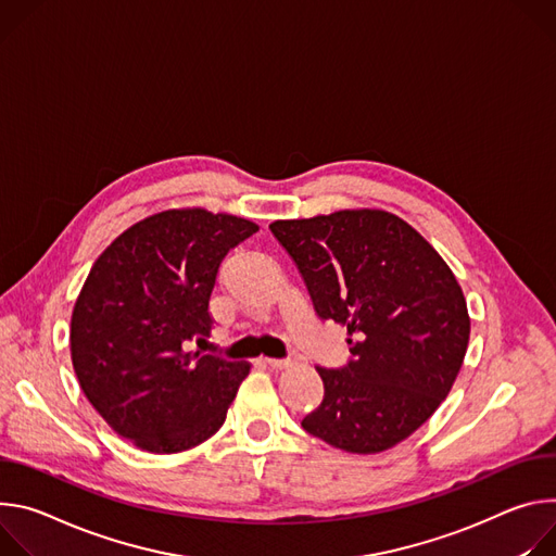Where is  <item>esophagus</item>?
Here are the masks:
<instances>
[{
  "label": "esophagus",
  "mask_w": 556,
  "mask_h": 556,
  "mask_svg": "<svg viewBox=\"0 0 556 556\" xmlns=\"http://www.w3.org/2000/svg\"><path fill=\"white\" fill-rule=\"evenodd\" d=\"M265 364L271 368H287L291 362L289 359H276V357H265Z\"/></svg>",
  "instance_id": "esophagus-1"
}]
</instances>
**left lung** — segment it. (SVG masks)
<instances>
[{
	"label": "left lung",
	"mask_w": 556,
	"mask_h": 556,
	"mask_svg": "<svg viewBox=\"0 0 556 556\" xmlns=\"http://www.w3.org/2000/svg\"><path fill=\"white\" fill-rule=\"evenodd\" d=\"M323 320L346 327L353 359L325 382L302 428L333 448L376 455L404 442L451 393L470 338L464 291L417 229L384 210L274 220Z\"/></svg>",
	"instance_id": "8db88e82"
}]
</instances>
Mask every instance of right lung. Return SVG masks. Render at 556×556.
Returning <instances> with one entry per match:
<instances>
[{"mask_svg":"<svg viewBox=\"0 0 556 556\" xmlns=\"http://www.w3.org/2000/svg\"><path fill=\"white\" fill-rule=\"evenodd\" d=\"M256 231L225 212L165 210L118 233L94 261L73 309V366L94 410L137 448L180 453L223 426L252 364L182 346L210 338L218 267Z\"/></svg>","mask_w":556,"mask_h":556,"instance_id":"obj_1","label":"right lung"}]
</instances>
